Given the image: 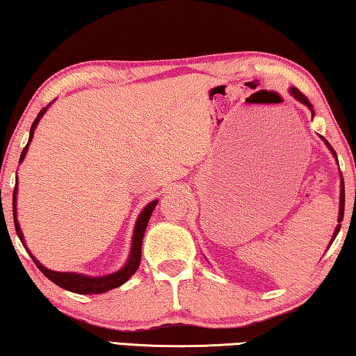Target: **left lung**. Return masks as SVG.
<instances>
[{"label": "left lung", "instance_id": "1", "mask_svg": "<svg viewBox=\"0 0 356 356\" xmlns=\"http://www.w3.org/2000/svg\"><path fill=\"white\" fill-rule=\"evenodd\" d=\"M289 92H291V95L292 97L295 99V100H298L300 104H303L305 106H308L309 108V111H311V116L314 118V110H312V105H311V102L305 97L303 94H301L297 88H289ZM322 140H323V143L327 144V147L330 149V152L333 154V156L334 159L337 160V156H336V152L333 150V147H331V144L325 140L323 136H321ZM344 200H346V196H344V180H342V176H341V195H339V213H337V222H339V225L336 226V229H334V232H333V237H331V240H330V245H328V248L331 246V243L334 242V238H336V236H337V232H339V229H341V221H342V218H344Z\"/></svg>", "mask_w": 356, "mask_h": 356}]
</instances>
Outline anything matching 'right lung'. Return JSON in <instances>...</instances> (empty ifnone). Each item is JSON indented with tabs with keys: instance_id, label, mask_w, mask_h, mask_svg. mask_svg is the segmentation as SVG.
<instances>
[{
	"instance_id": "right-lung-1",
	"label": "right lung",
	"mask_w": 356,
	"mask_h": 356,
	"mask_svg": "<svg viewBox=\"0 0 356 356\" xmlns=\"http://www.w3.org/2000/svg\"><path fill=\"white\" fill-rule=\"evenodd\" d=\"M50 105H47L44 110H40V113L38 114V118L34 119V122L31 125V130H29L28 144L25 146V149H23L19 163H22V161L25 160L29 144H31V141H33L34 130H35V127H38V124H39V120L42 119V116H44L48 108H50ZM17 186H19V179H17V182H15L14 197H12V212H14V225H15L17 236H19V238L22 240V243H23V246H25V250L29 252V256L33 257V261L35 262V265H38V268L47 276L48 280L55 282L56 286L65 289V291L81 293V295L104 293V292L111 291V289H116L119 286H122L125 281H129L131 276L135 275V272L138 270V267H140V262H141V246H143L144 232H146V227H147V222L150 220V215H152L154 209L156 207V204H159V200L150 201L147 206L141 210L140 215H138L135 227H134V237H131V246H130V254H129L127 262H125L122 267L118 270V272L102 275V276H89V275L75 273V272H55V270H50V268H47L45 265H42L38 261V259H35L31 254V251H29V248L25 243V237H23V232H22L20 225H19V218H17V191H19V190H17Z\"/></svg>"
}]
</instances>
